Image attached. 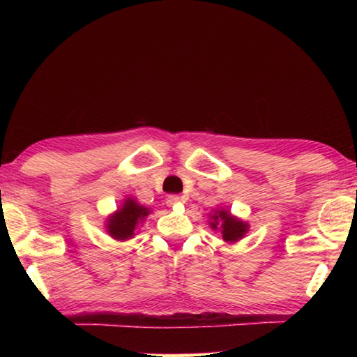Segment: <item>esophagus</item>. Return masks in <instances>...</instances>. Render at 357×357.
<instances>
[{
  "instance_id": "1",
  "label": "esophagus",
  "mask_w": 357,
  "mask_h": 357,
  "mask_svg": "<svg viewBox=\"0 0 357 357\" xmlns=\"http://www.w3.org/2000/svg\"><path fill=\"white\" fill-rule=\"evenodd\" d=\"M179 202H181L179 195H168L167 197V206H170V208L176 206V204H179Z\"/></svg>"
}]
</instances>
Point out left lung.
<instances>
[{
  "mask_svg": "<svg viewBox=\"0 0 357 357\" xmlns=\"http://www.w3.org/2000/svg\"><path fill=\"white\" fill-rule=\"evenodd\" d=\"M211 227H220L222 238L223 241H228V243H234V241L241 239L247 233V223L234 219L233 215L228 214V211H217V214L213 215Z\"/></svg>",
  "mask_w": 357,
  "mask_h": 357,
  "instance_id": "8db88e82",
  "label": "left lung"
}]
</instances>
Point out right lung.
Listing matches in <instances>:
<instances>
[{"label":"right lung","mask_w":357,"mask_h":357,"mask_svg":"<svg viewBox=\"0 0 357 357\" xmlns=\"http://www.w3.org/2000/svg\"><path fill=\"white\" fill-rule=\"evenodd\" d=\"M148 214L149 211L146 208L140 206V204H137L134 200L129 198V200H126L124 206L108 219V233H110L114 239H129L134 236V229L138 225V222H142Z\"/></svg>","instance_id":"1"}]
</instances>
